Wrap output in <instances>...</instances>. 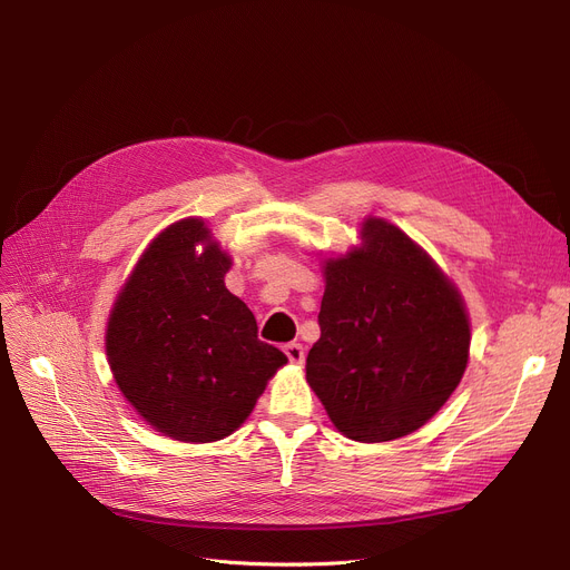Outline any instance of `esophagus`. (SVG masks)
I'll use <instances>...</instances> for the list:
<instances>
[{
    "label": "esophagus",
    "instance_id": "esophagus-1",
    "mask_svg": "<svg viewBox=\"0 0 570 570\" xmlns=\"http://www.w3.org/2000/svg\"><path fill=\"white\" fill-rule=\"evenodd\" d=\"M284 353H286V357H288L293 365H303L305 363V348H303V344L291 342V344L284 346Z\"/></svg>",
    "mask_w": 570,
    "mask_h": 570
}]
</instances>
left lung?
Returning <instances> with one entry per match:
<instances>
[{"instance_id": "8db88e82", "label": "left lung", "mask_w": 570, "mask_h": 570, "mask_svg": "<svg viewBox=\"0 0 570 570\" xmlns=\"http://www.w3.org/2000/svg\"><path fill=\"white\" fill-rule=\"evenodd\" d=\"M361 239L323 261L307 383L344 436L379 443L423 428L453 395L471 323L458 286L404 230L367 217Z\"/></svg>"}]
</instances>
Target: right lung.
<instances>
[{"mask_svg":"<svg viewBox=\"0 0 570 570\" xmlns=\"http://www.w3.org/2000/svg\"><path fill=\"white\" fill-rule=\"evenodd\" d=\"M230 256L198 217L147 245L108 316L112 379L147 425L209 443L243 425L288 361L258 340L249 307L224 277Z\"/></svg>","mask_w":570,"mask_h":570,"instance_id":"obj_1","label":"right lung"}]
</instances>
